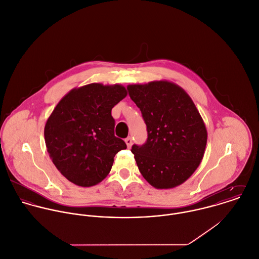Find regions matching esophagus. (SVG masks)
Instances as JSON below:
<instances>
[{
	"mask_svg": "<svg viewBox=\"0 0 259 259\" xmlns=\"http://www.w3.org/2000/svg\"><path fill=\"white\" fill-rule=\"evenodd\" d=\"M124 142H125L127 148H131V147H132V145H133V139H132L131 137H127V138L124 140Z\"/></svg>",
	"mask_w": 259,
	"mask_h": 259,
	"instance_id": "esophagus-1",
	"label": "esophagus"
}]
</instances>
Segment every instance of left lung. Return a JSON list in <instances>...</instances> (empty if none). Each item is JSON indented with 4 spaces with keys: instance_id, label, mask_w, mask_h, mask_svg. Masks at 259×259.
Wrapping results in <instances>:
<instances>
[{
    "instance_id": "obj_1",
    "label": "left lung",
    "mask_w": 259,
    "mask_h": 259,
    "mask_svg": "<svg viewBox=\"0 0 259 259\" xmlns=\"http://www.w3.org/2000/svg\"><path fill=\"white\" fill-rule=\"evenodd\" d=\"M141 109L148 139L132 153L143 177L157 189L183 184L199 167L207 144L205 123L182 87L167 81L127 87Z\"/></svg>"
}]
</instances>
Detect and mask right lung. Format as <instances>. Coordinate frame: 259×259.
Here are the masks:
<instances>
[{"instance_id": "1", "label": "right lung", "mask_w": 259, "mask_h": 259, "mask_svg": "<svg viewBox=\"0 0 259 259\" xmlns=\"http://www.w3.org/2000/svg\"><path fill=\"white\" fill-rule=\"evenodd\" d=\"M120 84L90 83L73 88L48 117L44 137L58 171L81 187L100 183L110 172L114 156L126 149L114 136L112 107L126 96Z\"/></svg>"}]
</instances>
